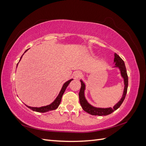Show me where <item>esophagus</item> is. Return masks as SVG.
Listing matches in <instances>:
<instances>
[{"label": "esophagus", "instance_id": "34e87169", "mask_svg": "<svg viewBox=\"0 0 146 146\" xmlns=\"http://www.w3.org/2000/svg\"><path fill=\"white\" fill-rule=\"evenodd\" d=\"M82 76V73L80 71H77L74 74V76L76 78H79V77H80Z\"/></svg>", "mask_w": 146, "mask_h": 146}]
</instances>
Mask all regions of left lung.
Here are the masks:
<instances>
[{
	"label": "left lung",
	"mask_w": 146,
	"mask_h": 146,
	"mask_svg": "<svg viewBox=\"0 0 146 146\" xmlns=\"http://www.w3.org/2000/svg\"><path fill=\"white\" fill-rule=\"evenodd\" d=\"M114 63L115 64L114 68H118L119 70H120L121 75L123 79V83H124V89H123V92L122 97L121 100L114 106L113 108H97L90 104L88 102L87 100L85 98V84L82 80H80L81 82V88L80 92H79V100L82 106V107L84 111L86 113H89L91 115L95 116H107L108 114L112 113L113 111H116L118 109L121 104H122L123 101L124 100L125 96L127 92V88H128V76L127 74L126 68L125 66L124 61H123L122 58L119 56L116 53L114 54Z\"/></svg>",
	"instance_id": "obj_1"
}]
</instances>
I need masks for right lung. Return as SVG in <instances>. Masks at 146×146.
<instances>
[{
	"instance_id": "1",
	"label": "right lung",
	"mask_w": 146,
	"mask_h": 146,
	"mask_svg": "<svg viewBox=\"0 0 146 146\" xmlns=\"http://www.w3.org/2000/svg\"><path fill=\"white\" fill-rule=\"evenodd\" d=\"M27 50H28V49L26 50L24 53H25ZM23 55H22V56L21 57V58L19 60V61H21V60L22 58V57H23ZM17 64H18V63L17 64ZM72 80H73V79H70L69 80L67 81V82H65L63 84V85L62 86V88H61V91L60 92L59 94L58 95V96L56 97V98L55 99V100L52 103H51L50 105H46V106H44V107H38H38H29V106H27V105H25L27 106V107L28 108H29L30 109L32 110L33 111H36V112H39V113H45V112L52 111V110H54L56 109L58 107V106L60 105V104L61 103V98H62V96H63L64 92V91H65V90L66 89V88L68 87V86L69 85V84L70 83V82H71Z\"/></svg>"
}]
</instances>
